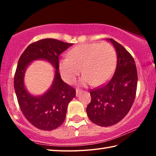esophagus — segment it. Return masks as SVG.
Returning <instances> with one entry per match:
<instances>
[{
    "label": "esophagus",
    "mask_w": 156,
    "mask_h": 156,
    "mask_svg": "<svg viewBox=\"0 0 156 156\" xmlns=\"http://www.w3.org/2000/svg\"><path fill=\"white\" fill-rule=\"evenodd\" d=\"M82 91L81 90H78V89H76V96H80V95L82 94Z\"/></svg>",
    "instance_id": "obj_1"
}]
</instances>
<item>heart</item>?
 Wrapping results in <instances>:
<instances>
[{"mask_svg":"<svg viewBox=\"0 0 156 156\" xmlns=\"http://www.w3.org/2000/svg\"><path fill=\"white\" fill-rule=\"evenodd\" d=\"M67 56L59 61V69L62 79L69 84L76 80L82 69V85H101L110 78L115 67V49L107 43L79 44Z\"/></svg>","mask_w":156,"mask_h":156,"instance_id":"heart-1","label":"heart"}]
</instances>
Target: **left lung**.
Listing matches in <instances>:
<instances>
[{"mask_svg":"<svg viewBox=\"0 0 156 156\" xmlns=\"http://www.w3.org/2000/svg\"><path fill=\"white\" fill-rule=\"evenodd\" d=\"M107 41L117 53V66L109 83L90 91L91 100L86 109L89 120L101 126L113 125L125 118L135 100L138 83L133 58L113 39Z\"/></svg>","mask_w":156,"mask_h":156,"instance_id":"1","label":"left lung"}]
</instances>
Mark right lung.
<instances>
[{"instance_id": "1", "label": "right lung", "mask_w": 156, "mask_h": 156, "mask_svg": "<svg viewBox=\"0 0 156 156\" xmlns=\"http://www.w3.org/2000/svg\"><path fill=\"white\" fill-rule=\"evenodd\" d=\"M72 43L45 38L30 44L21 55L14 75V89L21 112L31 125L44 131H51L65 121L68 104L76 97V90L63 81L59 73L58 57ZM43 59L55 69L50 89L41 96H34L24 86V74L34 60Z\"/></svg>"}]
</instances>
